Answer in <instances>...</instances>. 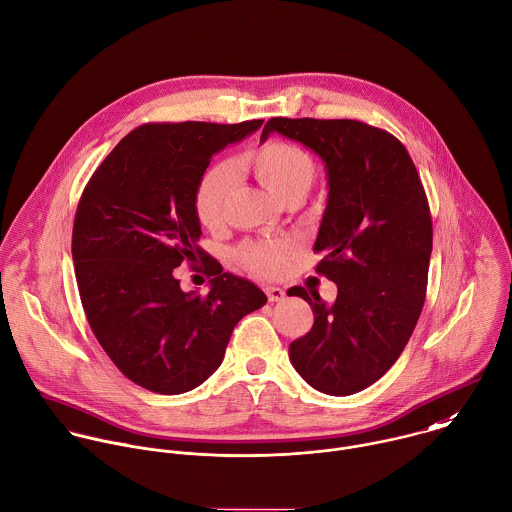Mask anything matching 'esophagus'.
<instances>
[{
  "instance_id": "obj_1",
  "label": "esophagus",
  "mask_w": 512,
  "mask_h": 512,
  "mask_svg": "<svg viewBox=\"0 0 512 512\" xmlns=\"http://www.w3.org/2000/svg\"><path fill=\"white\" fill-rule=\"evenodd\" d=\"M265 293L271 303H279L285 299V291L281 287H265Z\"/></svg>"
}]
</instances>
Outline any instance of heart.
Returning <instances> with one entry per match:
<instances>
[{"label":"heart","mask_w":512,"mask_h":512,"mask_svg":"<svg viewBox=\"0 0 512 512\" xmlns=\"http://www.w3.org/2000/svg\"><path fill=\"white\" fill-rule=\"evenodd\" d=\"M245 165L281 203L289 197H305L317 177L315 163L303 149L279 141L249 153ZM233 179L235 173L229 163H217L201 177L195 191V213L203 225L213 227L221 221ZM295 249L297 243L291 239L247 243L241 249V259L251 271L275 277L283 273Z\"/></svg>","instance_id":"obj_1"}]
</instances>
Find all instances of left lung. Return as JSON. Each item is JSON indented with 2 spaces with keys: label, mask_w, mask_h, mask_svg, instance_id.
<instances>
[{
  "label": "left lung",
  "mask_w": 512,
  "mask_h": 512,
  "mask_svg": "<svg viewBox=\"0 0 512 512\" xmlns=\"http://www.w3.org/2000/svg\"><path fill=\"white\" fill-rule=\"evenodd\" d=\"M271 133L325 163L329 193L313 249L325 253L317 271L337 283L333 303L303 287L287 291L315 315L289 359L313 389L347 397L393 367L419 321L433 251L427 195L405 145L373 125L273 117L261 143Z\"/></svg>",
  "instance_id": "8db88e82"
}]
</instances>
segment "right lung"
<instances>
[{
	"label": "right lung",
	"mask_w": 512,
	"mask_h": 512,
	"mask_svg": "<svg viewBox=\"0 0 512 512\" xmlns=\"http://www.w3.org/2000/svg\"><path fill=\"white\" fill-rule=\"evenodd\" d=\"M263 119L133 129L105 157L77 205L71 255L83 311L103 351L135 385L181 395L223 363L235 325L267 303L210 259V293L180 291L172 269L209 258L197 241L195 191L213 155Z\"/></svg>",
	"instance_id": "add662e5"
}]
</instances>
